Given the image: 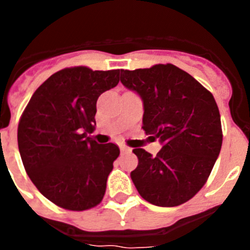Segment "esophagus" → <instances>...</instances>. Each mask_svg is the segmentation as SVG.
Segmentation results:
<instances>
[{
    "label": "esophagus",
    "mask_w": 250,
    "mask_h": 250,
    "mask_svg": "<svg viewBox=\"0 0 250 250\" xmlns=\"http://www.w3.org/2000/svg\"><path fill=\"white\" fill-rule=\"evenodd\" d=\"M120 150L121 152H125V154H130L131 152V147L125 146V145H120Z\"/></svg>",
    "instance_id": "esophagus-1"
}]
</instances>
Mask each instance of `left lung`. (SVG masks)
Returning a JSON list of instances; mask_svg holds the SVG:
<instances>
[{
	"label": "left lung",
	"mask_w": 250,
	"mask_h": 250,
	"mask_svg": "<svg viewBox=\"0 0 250 250\" xmlns=\"http://www.w3.org/2000/svg\"><path fill=\"white\" fill-rule=\"evenodd\" d=\"M120 80L143 100V129L163 144L155 156L141 147L132 150L139 159L132 183L151 204H184L204 187L222 149L214 96L171 63L121 70Z\"/></svg>",
	"instance_id": "left-lung-1"
}]
</instances>
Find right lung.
<instances>
[{
    "mask_svg": "<svg viewBox=\"0 0 250 250\" xmlns=\"http://www.w3.org/2000/svg\"><path fill=\"white\" fill-rule=\"evenodd\" d=\"M120 70L85 66L51 75L22 112L17 141L26 173L50 202L81 211L103 200L106 182L120 154L118 145L91 136L96 101L119 83Z\"/></svg>",
    "mask_w": 250,
    "mask_h": 250,
    "instance_id": "right-lung-1",
    "label": "right lung"
}]
</instances>
